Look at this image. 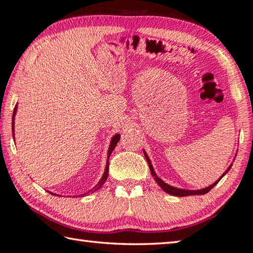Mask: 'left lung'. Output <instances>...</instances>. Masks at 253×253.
Returning <instances> with one entry per match:
<instances>
[{
    "label": "left lung",
    "instance_id": "obj_1",
    "mask_svg": "<svg viewBox=\"0 0 253 253\" xmlns=\"http://www.w3.org/2000/svg\"><path fill=\"white\" fill-rule=\"evenodd\" d=\"M143 153H145L146 160L148 162V165H149V169H150V172H151V175L155 177L156 182L158 183V184H159V186L166 193H168V194H171V195H174V196H181L182 197V196H189V195H203V194H206V193H209L212 189V187H214L217 184V183H218L221 180V177L224 176L226 173L229 171L230 168H231V166H229L228 169L225 171V173H222V175L219 177V179L217 180L215 183H212V184L210 185L209 187H205V189H202V190H196V191H194V190H182V189H177V187H174V186H171V185L167 184V183L163 182L160 179V177L156 174V172H155V170H153V167L151 165V161L149 159V157H148V155H147L145 150H143Z\"/></svg>",
    "mask_w": 253,
    "mask_h": 253
}]
</instances>
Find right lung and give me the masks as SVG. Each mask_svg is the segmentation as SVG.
I'll return each mask as SVG.
<instances>
[{"label":"right lung","instance_id":"add662e5","mask_svg":"<svg viewBox=\"0 0 253 253\" xmlns=\"http://www.w3.org/2000/svg\"><path fill=\"white\" fill-rule=\"evenodd\" d=\"M16 111H17V105L15 106V108H14V112H13V120H12V130H13V137H14V120H15V114H16ZM120 139H121V135H118V133H116V135L112 138V140H111V145H110V148H108V151H107V162H106L105 171H104V174H103V176H102V179L100 180V182H98L97 184L95 185V187H93V190H91L90 192L97 191V190L100 189V187L104 184V183H105V181L107 180V176H108V165H110V162H108V159H110L111 153L113 152L114 148L116 147L117 142L120 141ZM50 194H51V193H50ZM52 195H56V194H52Z\"/></svg>","mask_w":253,"mask_h":253}]
</instances>
